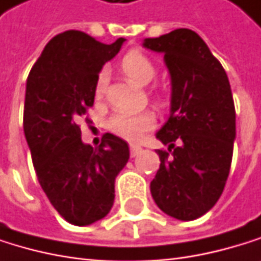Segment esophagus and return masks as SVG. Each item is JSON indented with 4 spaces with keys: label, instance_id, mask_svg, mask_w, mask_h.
Segmentation results:
<instances>
[{
    "label": "esophagus",
    "instance_id": "esophagus-1",
    "mask_svg": "<svg viewBox=\"0 0 261 261\" xmlns=\"http://www.w3.org/2000/svg\"><path fill=\"white\" fill-rule=\"evenodd\" d=\"M141 151H142V147H141V145H136V144H132V145H129V153H132L133 158L138 156Z\"/></svg>",
    "mask_w": 261,
    "mask_h": 261
}]
</instances>
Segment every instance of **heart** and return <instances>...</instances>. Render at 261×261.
<instances>
[{"instance_id":"b5f03b06","label":"heart","mask_w":261,"mask_h":261,"mask_svg":"<svg viewBox=\"0 0 261 261\" xmlns=\"http://www.w3.org/2000/svg\"><path fill=\"white\" fill-rule=\"evenodd\" d=\"M122 69L129 79L141 86L148 85L154 79V74H156L153 63L141 52L128 54L126 57L122 60ZM107 79H108L107 71H102L97 75L96 92L99 96L105 91ZM154 125H156V117L150 111H141V113L119 111L108 122V126L114 135H117L123 139H128V141L141 139L144 136V133L150 132L151 128H154Z\"/></svg>"}]
</instances>
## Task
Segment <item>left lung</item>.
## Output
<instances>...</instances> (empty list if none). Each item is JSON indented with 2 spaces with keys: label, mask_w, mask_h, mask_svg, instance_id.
Returning a JSON list of instances; mask_svg holds the SVG:
<instances>
[{
  "label": "left lung",
  "mask_w": 261,
  "mask_h": 261,
  "mask_svg": "<svg viewBox=\"0 0 261 261\" xmlns=\"http://www.w3.org/2000/svg\"><path fill=\"white\" fill-rule=\"evenodd\" d=\"M142 46L164 55L172 85L170 114L156 133L171 153L156 150L161 165L150 192L164 214L192 221L215 206L229 176L235 141L230 83L190 29L145 38Z\"/></svg>",
  "instance_id": "8db88e82"
}]
</instances>
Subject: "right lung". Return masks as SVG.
<instances>
[{"label":"right lung","instance_id":"add662e5","mask_svg":"<svg viewBox=\"0 0 261 261\" xmlns=\"http://www.w3.org/2000/svg\"><path fill=\"white\" fill-rule=\"evenodd\" d=\"M125 38L103 44L80 31L55 35L31 69L24 99V136L38 182L68 223L89 226L107 217L116 176L129 159L120 138L107 133L99 148L82 141L77 125L92 107L103 65Z\"/></svg>","mask_w":261,"mask_h":261}]
</instances>
